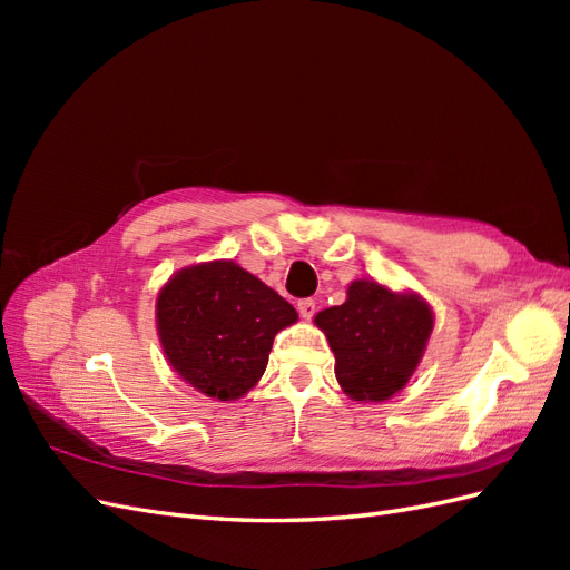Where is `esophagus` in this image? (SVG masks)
I'll list each match as a JSON object with an SVG mask.
<instances>
[{
    "mask_svg": "<svg viewBox=\"0 0 570 570\" xmlns=\"http://www.w3.org/2000/svg\"><path fill=\"white\" fill-rule=\"evenodd\" d=\"M297 312L304 321H312L316 314V302L314 299H299L297 302Z\"/></svg>",
    "mask_w": 570,
    "mask_h": 570,
    "instance_id": "34e87169",
    "label": "esophagus"
}]
</instances>
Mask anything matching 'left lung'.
Masks as SVG:
<instances>
[{
  "instance_id": "obj_1",
  "label": "left lung",
  "mask_w": 570,
  "mask_h": 570,
  "mask_svg": "<svg viewBox=\"0 0 570 570\" xmlns=\"http://www.w3.org/2000/svg\"><path fill=\"white\" fill-rule=\"evenodd\" d=\"M316 325L335 354L337 383L354 402H385L404 390L433 333V308L413 292L361 278L347 302L323 308Z\"/></svg>"
}]
</instances>
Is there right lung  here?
<instances>
[{"instance_id": "add662e5", "label": "right lung", "mask_w": 570, "mask_h": 570, "mask_svg": "<svg viewBox=\"0 0 570 570\" xmlns=\"http://www.w3.org/2000/svg\"><path fill=\"white\" fill-rule=\"evenodd\" d=\"M295 321V306L230 258L180 268L157 297L170 368L218 402H235L258 383L273 337Z\"/></svg>"}]
</instances>
